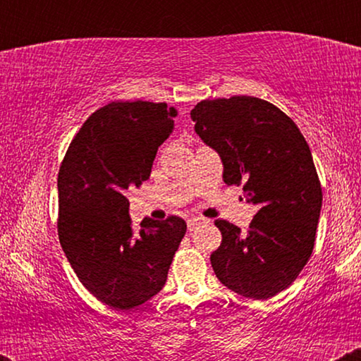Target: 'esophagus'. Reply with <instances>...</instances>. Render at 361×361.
Segmentation results:
<instances>
[{
	"instance_id": "34e87169",
	"label": "esophagus",
	"mask_w": 361,
	"mask_h": 361,
	"mask_svg": "<svg viewBox=\"0 0 361 361\" xmlns=\"http://www.w3.org/2000/svg\"><path fill=\"white\" fill-rule=\"evenodd\" d=\"M202 222H204V219H202V217H190L188 219V229L193 231L195 227H197L198 224H202Z\"/></svg>"
}]
</instances>
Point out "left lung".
<instances>
[{
  "label": "left lung",
  "mask_w": 361,
  "mask_h": 361,
  "mask_svg": "<svg viewBox=\"0 0 361 361\" xmlns=\"http://www.w3.org/2000/svg\"><path fill=\"white\" fill-rule=\"evenodd\" d=\"M195 132L224 164V181L241 185L258 205L250 231L215 221L221 246L210 263L233 292L276 295L299 276L314 250L322 190L312 154L293 120L255 97L204 100L190 111Z\"/></svg>",
  "instance_id": "8db88e82"
}]
</instances>
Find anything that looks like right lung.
<instances>
[{
  "label": "right lung",
  "mask_w": 361,
  "mask_h": 361,
  "mask_svg": "<svg viewBox=\"0 0 361 361\" xmlns=\"http://www.w3.org/2000/svg\"><path fill=\"white\" fill-rule=\"evenodd\" d=\"M176 110L166 103L111 102L82 123L57 176L59 241L86 288L103 304L134 309L164 287L186 233L183 219H144L134 233L126 192L151 175Z\"/></svg>",
  "instance_id": "1"
}]
</instances>
